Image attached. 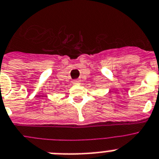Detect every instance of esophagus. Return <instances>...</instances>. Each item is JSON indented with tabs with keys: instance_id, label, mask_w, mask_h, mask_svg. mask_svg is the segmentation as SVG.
I'll list each match as a JSON object with an SVG mask.
<instances>
[{
	"instance_id": "esophagus-1",
	"label": "esophagus",
	"mask_w": 159,
	"mask_h": 159,
	"mask_svg": "<svg viewBox=\"0 0 159 159\" xmlns=\"http://www.w3.org/2000/svg\"><path fill=\"white\" fill-rule=\"evenodd\" d=\"M79 82H80V80L79 79L73 80V83H74V84H77V83H79Z\"/></svg>"
}]
</instances>
